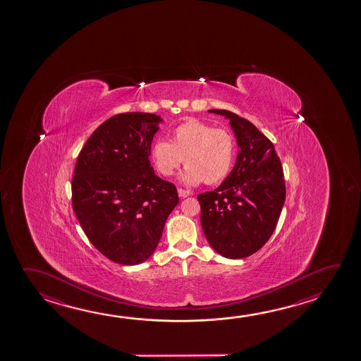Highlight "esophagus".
I'll return each instance as SVG.
<instances>
[{"label":"esophagus","mask_w":361,"mask_h":361,"mask_svg":"<svg viewBox=\"0 0 361 361\" xmlns=\"http://www.w3.org/2000/svg\"><path fill=\"white\" fill-rule=\"evenodd\" d=\"M178 196L180 197H188V196L191 195V192H190L189 190H185V189H178Z\"/></svg>","instance_id":"obj_1"}]
</instances>
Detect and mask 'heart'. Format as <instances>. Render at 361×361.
Wrapping results in <instances>:
<instances>
[{"instance_id":"b5f03b06","label":"heart","mask_w":361,"mask_h":361,"mask_svg":"<svg viewBox=\"0 0 361 361\" xmlns=\"http://www.w3.org/2000/svg\"><path fill=\"white\" fill-rule=\"evenodd\" d=\"M235 157L233 134L224 128L189 119L173 128L170 142L151 147V159L159 175L169 178L185 162L183 181L189 185H218L227 178Z\"/></svg>"}]
</instances>
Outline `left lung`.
I'll list each match as a JSON object with an SVG mask.
<instances>
[{"mask_svg": "<svg viewBox=\"0 0 361 361\" xmlns=\"http://www.w3.org/2000/svg\"><path fill=\"white\" fill-rule=\"evenodd\" d=\"M209 111L229 119L240 152L228 178L197 195L202 231L221 256L243 259L257 252L276 228L286 194L283 166L271 140L251 121L228 110Z\"/></svg>", "mask_w": 361, "mask_h": 361, "instance_id": "left-lung-1", "label": "left lung"}]
</instances>
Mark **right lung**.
<instances>
[{
    "label": "right lung",
    "mask_w": 361,
    "mask_h": 361,
    "mask_svg": "<svg viewBox=\"0 0 361 361\" xmlns=\"http://www.w3.org/2000/svg\"><path fill=\"white\" fill-rule=\"evenodd\" d=\"M159 115L124 113L86 140L72 178V207L96 250L121 265L146 261L178 204V190L151 166Z\"/></svg>",
    "instance_id": "obj_1"
}]
</instances>
